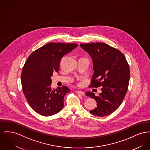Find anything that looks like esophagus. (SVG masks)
<instances>
[{"mask_svg": "<svg viewBox=\"0 0 150 150\" xmlns=\"http://www.w3.org/2000/svg\"><path fill=\"white\" fill-rule=\"evenodd\" d=\"M75 92L77 93V94L81 95V96H84V95H85V94H84V93L83 92L80 91H75Z\"/></svg>", "mask_w": 150, "mask_h": 150, "instance_id": "34e87169", "label": "esophagus"}]
</instances>
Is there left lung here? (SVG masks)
<instances>
[{"label":"left lung","instance_id":"left-lung-1","mask_svg":"<svg viewBox=\"0 0 150 150\" xmlns=\"http://www.w3.org/2000/svg\"><path fill=\"white\" fill-rule=\"evenodd\" d=\"M92 57L93 74L89 88L102 86L98 96L87 92L86 95L97 101L91 114L99 117L112 114L120 106L128 89L130 70L121 52L104 43L80 44Z\"/></svg>","mask_w":150,"mask_h":150}]
</instances>
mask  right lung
Segmentation results:
<instances>
[{"label": "right lung", "mask_w": 150, "mask_h": 150, "mask_svg": "<svg viewBox=\"0 0 150 150\" xmlns=\"http://www.w3.org/2000/svg\"><path fill=\"white\" fill-rule=\"evenodd\" d=\"M75 43H48L34 51L22 70V91L30 106L39 114L49 116L64 107V98L71 92L66 86L53 89L50 76L58 72L61 58L78 47Z\"/></svg>", "instance_id": "obj_1"}]
</instances>
